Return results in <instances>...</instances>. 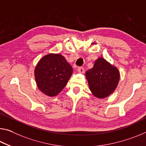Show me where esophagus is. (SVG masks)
Wrapping results in <instances>:
<instances>
[{"instance_id": "1", "label": "esophagus", "mask_w": 146, "mask_h": 146, "mask_svg": "<svg viewBox=\"0 0 146 146\" xmlns=\"http://www.w3.org/2000/svg\"><path fill=\"white\" fill-rule=\"evenodd\" d=\"M77 71H78V72L80 73H84L85 71L84 68H82V67H79V68H78Z\"/></svg>"}]
</instances>
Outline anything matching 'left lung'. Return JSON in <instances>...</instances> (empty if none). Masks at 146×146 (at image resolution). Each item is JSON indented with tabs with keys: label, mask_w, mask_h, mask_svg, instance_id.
<instances>
[{
	"label": "left lung",
	"mask_w": 146,
	"mask_h": 146,
	"mask_svg": "<svg viewBox=\"0 0 146 146\" xmlns=\"http://www.w3.org/2000/svg\"><path fill=\"white\" fill-rule=\"evenodd\" d=\"M90 90L98 98H105L116 88L119 80L117 69L102 58L95 62L93 68L86 73Z\"/></svg>",
	"instance_id": "1"
}]
</instances>
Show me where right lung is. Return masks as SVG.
Segmentation results:
<instances>
[{
  "label": "right lung",
  "mask_w": 146,
  "mask_h": 146,
  "mask_svg": "<svg viewBox=\"0 0 146 146\" xmlns=\"http://www.w3.org/2000/svg\"><path fill=\"white\" fill-rule=\"evenodd\" d=\"M72 73V67L59 54L43 56L34 71L38 88L50 97L56 96L64 89Z\"/></svg>",
  "instance_id": "right-lung-1"
}]
</instances>
